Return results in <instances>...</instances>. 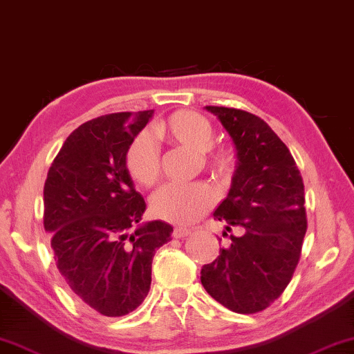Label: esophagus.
<instances>
[{
  "label": "esophagus",
  "mask_w": 354,
  "mask_h": 354,
  "mask_svg": "<svg viewBox=\"0 0 354 354\" xmlns=\"http://www.w3.org/2000/svg\"><path fill=\"white\" fill-rule=\"evenodd\" d=\"M192 233V230L187 228V227H176L174 228V238H183V236H188V234Z\"/></svg>",
  "instance_id": "1"
}]
</instances>
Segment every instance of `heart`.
<instances>
[{
	"mask_svg": "<svg viewBox=\"0 0 354 354\" xmlns=\"http://www.w3.org/2000/svg\"><path fill=\"white\" fill-rule=\"evenodd\" d=\"M155 136L169 139L194 151H206L212 145L214 129L206 118L194 111L182 110L155 127ZM207 158L217 177H228L233 171V155L217 148ZM126 169L131 178L143 187L155 185L160 178V156L151 136L140 134L127 147ZM215 203V193L206 183H166L150 199V211L158 218L174 223H192L206 214Z\"/></svg>",
	"mask_w": 354,
	"mask_h": 354,
	"instance_id": "1",
	"label": "heart"
}]
</instances>
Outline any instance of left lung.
I'll return each mask as SVG.
<instances>
[{"label":"left lung","instance_id":"left-lung-1","mask_svg":"<svg viewBox=\"0 0 354 354\" xmlns=\"http://www.w3.org/2000/svg\"><path fill=\"white\" fill-rule=\"evenodd\" d=\"M225 127L236 151L227 198L214 218L243 228L230 234L217 259L201 268L207 294L234 313H259L273 304L300 259L306 233L304 182L289 148L262 118L227 106H206Z\"/></svg>","mask_w":354,"mask_h":354}]
</instances>
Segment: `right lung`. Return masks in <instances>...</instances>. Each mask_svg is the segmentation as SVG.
<instances>
[{"mask_svg": "<svg viewBox=\"0 0 354 354\" xmlns=\"http://www.w3.org/2000/svg\"><path fill=\"white\" fill-rule=\"evenodd\" d=\"M155 110L111 113L66 137L44 183V230L68 290L99 316L134 311L148 295L151 262L174 228L142 223L147 204L126 169L129 143Z\"/></svg>", "mask_w": 354, "mask_h": 354, "instance_id": "right-lung-1", "label": "right lung"}]
</instances>
